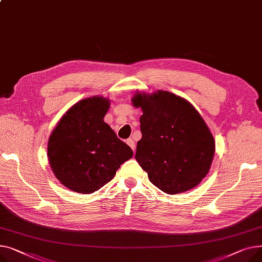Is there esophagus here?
I'll return each mask as SVG.
<instances>
[{"instance_id":"obj_1","label":"esophagus","mask_w":262,"mask_h":262,"mask_svg":"<svg viewBox=\"0 0 262 262\" xmlns=\"http://www.w3.org/2000/svg\"><path fill=\"white\" fill-rule=\"evenodd\" d=\"M127 144L131 147V149L133 150V152L135 151V143H134V141L132 140V138H128L127 140Z\"/></svg>"}]
</instances>
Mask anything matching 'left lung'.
<instances>
[{"label": "left lung", "mask_w": 262, "mask_h": 262, "mask_svg": "<svg viewBox=\"0 0 262 262\" xmlns=\"http://www.w3.org/2000/svg\"><path fill=\"white\" fill-rule=\"evenodd\" d=\"M142 138L135 159L150 182L168 194L185 192L206 177L214 155L213 136L195 107L170 92L137 93Z\"/></svg>", "instance_id": "8db88e82"}]
</instances>
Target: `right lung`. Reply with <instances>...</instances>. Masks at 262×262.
<instances>
[{"instance_id":"1","label":"right lung","mask_w":262,"mask_h":262,"mask_svg":"<svg viewBox=\"0 0 262 262\" xmlns=\"http://www.w3.org/2000/svg\"><path fill=\"white\" fill-rule=\"evenodd\" d=\"M110 100L93 96L75 103L61 117L48 143L55 177L72 191L92 193L110 182L133 157L103 117Z\"/></svg>"}]
</instances>
